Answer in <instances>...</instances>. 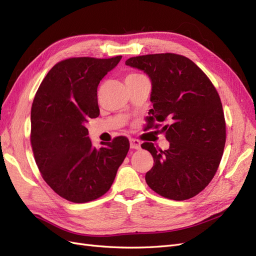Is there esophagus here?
I'll use <instances>...</instances> for the list:
<instances>
[{
    "mask_svg": "<svg viewBox=\"0 0 256 256\" xmlns=\"http://www.w3.org/2000/svg\"><path fill=\"white\" fill-rule=\"evenodd\" d=\"M129 141H130L131 148H134V150H140L141 148V141L140 140H138V138H131Z\"/></svg>",
    "mask_w": 256,
    "mask_h": 256,
    "instance_id": "obj_1",
    "label": "esophagus"
}]
</instances>
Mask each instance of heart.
<instances>
[{
  "label": "heart",
  "instance_id": "1",
  "mask_svg": "<svg viewBox=\"0 0 256 256\" xmlns=\"http://www.w3.org/2000/svg\"><path fill=\"white\" fill-rule=\"evenodd\" d=\"M140 78H146V76H143L142 74L132 72V74H129L126 76V81H128V80H136V79H140Z\"/></svg>",
  "mask_w": 256,
  "mask_h": 256
}]
</instances>
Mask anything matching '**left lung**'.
Segmentation results:
<instances>
[{
    "label": "left lung",
    "instance_id": "left-lung-1",
    "mask_svg": "<svg viewBox=\"0 0 256 256\" xmlns=\"http://www.w3.org/2000/svg\"><path fill=\"white\" fill-rule=\"evenodd\" d=\"M126 65L150 76L152 109L147 127L158 129L170 142L166 150L145 142L154 166L145 175L150 188L159 196L184 200L196 196L212 182L224 150L226 125L220 96L204 72L175 53L130 58Z\"/></svg>",
    "mask_w": 256,
    "mask_h": 256
}]
</instances>
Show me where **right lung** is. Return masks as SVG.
I'll return each instance as SVG.
<instances>
[{
  "label": "right lung",
  "mask_w": 256,
  "mask_h": 256,
  "mask_svg": "<svg viewBox=\"0 0 256 256\" xmlns=\"http://www.w3.org/2000/svg\"><path fill=\"white\" fill-rule=\"evenodd\" d=\"M120 58L60 60L34 97L30 145L36 164L50 188L69 202L88 203L109 191L129 150L126 136H116L95 148L85 127L90 118L99 116V82Z\"/></svg>",
  "instance_id": "obj_1"
}]
</instances>
